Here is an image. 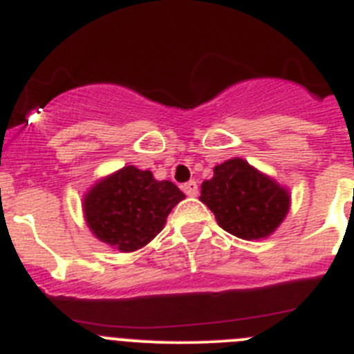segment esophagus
Masks as SVG:
<instances>
[{"mask_svg":"<svg viewBox=\"0 0 354 354\" xmlns=\"http://www.w3.org/2000/svg\"><path fill=\"white\" fill-rule=\"evenodd\" d=\"M183 191L187 194V196H196L198 194V184L194 180H189L183 186Z\"/></svg>","mask_w":354,"mask_h":354,"instance_id":"esophagus-1","label":"esophagus"}]
</instances>
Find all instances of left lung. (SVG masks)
Masks as SVG:
<instances>
[{
  "instance_id": "obj_1",
  "label": "left lung",
  "mask_w": 354,
  "mask_h": 354,
  "mask_svg": "<svg viewBox=\"0 0 354 354\" xmlns=\"http://www.w3.org/2000/svg\"><path fill=\"white\" fill-rule=\"evenodd\" d=\"M200 200L214 212L222 230L243 240L269 236L290 205L283 187L240 158L214 168V177L201 184Z\"/></svg>"
}]
</instances>
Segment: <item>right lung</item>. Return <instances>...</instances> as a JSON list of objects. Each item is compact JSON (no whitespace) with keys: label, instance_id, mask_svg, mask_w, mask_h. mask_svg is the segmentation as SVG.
I'll return each mask as SVG.
<instances>
[{"label":"right lung","instance_id":"1","mask_svg":"<svg viewBox=\"0 0 354 354\" xmlns=\"http://www.w3.org/2000/svg\"><path fill=\"white\" fill-rule=\"evenodd\" d=\"M184 193L170 180H154L149 170L124 167L92 187L85 217L97 238L121 252L149 243Z\"/></svg>","mask_w":354,"mask_h":354}]
</instances>
